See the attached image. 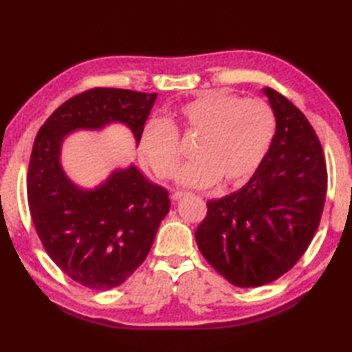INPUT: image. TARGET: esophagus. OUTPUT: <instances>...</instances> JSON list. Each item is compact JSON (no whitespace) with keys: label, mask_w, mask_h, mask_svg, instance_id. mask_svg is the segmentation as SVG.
Wrapping results in <instances>:
<instances>
[{"label":"esophagus","mask_w":352,"mask_h":352,"mask_svg":"<svg viewBox=\"0 0 352 352\" xmlns=\"http://www.w3.org/2000/svg\"><path fill=\"white\" fill-rule=\"evenodd\" d=\"M183 197H186V192H182V190H177V192H174V193H172V199H174V201H178V199H182Z\"/></svg>","instance_id":"1"}]
</instances>
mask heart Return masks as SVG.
Here are the masks:
<instances>
[{
  "instance_id": "b5f03b06",
  "label": "heart",
  "mask_w": 352,
  "mask_h": 352,
  "mask_svg": "<svg viewBox=\"0 0 352 352\" xmlns=\"http://www.w3.org/2000/svg\"><path fill=\"white\" fill-rule=\"evenodd\" d=\"M275 115L267 102L242 100L223 92H204L172 116V124L151 119L139 134V159L162 180L174 177L180 166L177 129L201 134L195 148L198 160L180 170L178 184L210 188L221 178L237 186L256 174L275 136Z\"/></svg>"
}]
</instances>
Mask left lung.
Returning a JSON list of instances; mask_svg holds the SVG:
<instances>
[{
  "label": "left lung",
  "mask_w": 352,
  "mask_h": 352,
  "mask_svg": "<svg viewBox=\"0 0 352 352\" xmlns=\"http://www.w3.org/2000/svg\"><path fill=\"white\" fill-rule=\"evenodd\" d=\"M275 136L242 189L210 199L195 231L204 258L237 287L271 283L294 267L315 236L327 195V169L315 130L294 104L261 89Z\"/></svg>",
  "instance_id": "1"
}]
</instances>
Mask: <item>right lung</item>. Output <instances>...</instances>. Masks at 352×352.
<instances>
[{
    "label": "right lung",
    "instance_id": "right-lung-1",
    "mask_svg": "<svg viewBox=\"0 0 352 352\" xmlns=\"http://www.w3.org/2000/svg\"><path fill=\"white\" fill-rule=\"evenodd\" d=\"M155 98L129 89H91L63 102L36 136L27 186L33 223L54 263L89 289H113L144 263L170 201L133 163L94 188L74 183L62 164L63 142L74 131L122 124L138 146Z\"/></svg>",
    "mask_w": 352,
    "mask_h": 352
}]
</instances>
